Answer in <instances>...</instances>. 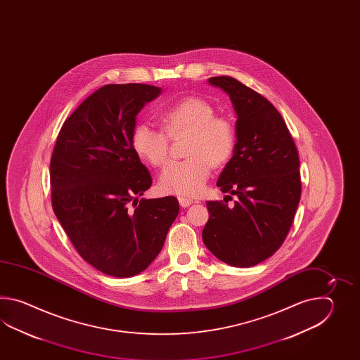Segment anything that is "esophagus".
<instances>
[{
    "label": "esophagus",
    "instance_id": "obj_1",
    "mask_svg": "<svg viewBox=\"0 0 360 360\" xmlns=\"http://www.w3.org/2000/svg\"><path fill=\"white\" fill-rule=\"evenodd\" d=\"M194 200L191 198H186V197H179V203H180V206L184 207H189L191 203H193Z\"/></svg>",
    "mask_w": 360,
    "mask_h": 360
}]
</instances>
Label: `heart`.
Returning <instances> with one entry per match:
<instances>
[{
    "label": "heart",
    "mask_w": 360,
    "mask_h": 360,
    "mask_svg": "<svg viewBox=\"0 0 360 360\" xmlns=\"http://www.w3.org/2000/svg\"><path fill=\"white\" fill-rule=\"evenodd\" d=\"M157 115L169 138L188 135L185 143L188 158L172 162L162 171L160 189L180 195L198 194L206 185L212 165L220 166L233 154L236 132L231 123L214 117V107L195 96L177 100L162 108ZM164 133L146 123H139L131 136L135 153L155 167L169 160V138Z\"/></svg>",
    "instance_id": "heart-1"
}]
</instances>
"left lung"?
<instances>
[{"label":"left lung","instance_id":"1","mask_svg":"<svg viewBox=\"0 0 360 360\" xmlns=\"http://www.w3.org/2000/svg\"><path fill=\"white\" fill-rule=\"evenodd\" d=\"M208 84L229 95L237 115L233 157L216 184L237 200L207 202L202 239L219 260L250 268L276 252L291 229L301 198L299 153L282 115L259 92L228 76Z\"/></svg>","mask_w":360,"mask_h":360}]
</instances>
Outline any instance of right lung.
I'll list each match as a JSON object with an SVG mask.
<instances>
[{
  "label": "right lung",
  "instance_id": "add662e5",
  "mask_svg": "<svg viewBox=\"0 0 360 360\" xmlns=\"http://www.w3.org/2000/svg\"><path fill=\"white\" fill-rule=\"evenodd\" d=\"M161 92L150 84H105L65 120L56 139L50 162L55 214L77 252L107 276L146 270L179 214L171 195L138 202L152 176L131 136L139 112Z\"/></svg>",
  "mask_w": 360,
  "mask_h": 360
}]
</instances>
